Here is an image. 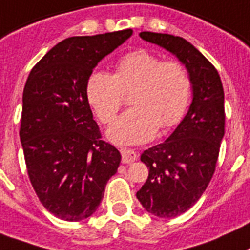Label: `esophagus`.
<instances>
[{"label": "esophagus", "mask_w": 250, "mask_h": 250, "mask_svg": "<svg viewBox=\"0 0 250 250\" xmlns=\"http://www.w3.org/2000/svg\"><path fill=\"white\" fill-rule=\"evenodd\" d=\"M121 157H123V164H131L138 160V153L133 149L127 148H121Z\"/></svg>", "instance_id": "1"}]
</instances>
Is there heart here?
<instances>
[{"label":"heart","mask_w":250,"mask_h":250,"mask_svg":"<svg viewBox=\"0 0 250 250\" xmlns=\"http://www.w3.org/2000/svg\"><path fill=\"white\" fill-rule=\"evenodd\" d=\"M190 78L175 60L160 61L146 49L117 60L112 75L96 71L86 82V98L102 123L110 124L123 106L124 94L131 92V108L108 129L117 144H140L156 135L158 127L176 125L190 98Z\"/></svg>","instance_id":"b5f03b06"}]
</instances>
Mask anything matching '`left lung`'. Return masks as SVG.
Instances as JSON below:
<instances>
[{"label":"left lung","mask_w":250,"mask_h":250,"mask_svg":"<svg viewBox=\"0 0 250 250\" xmlns=\"http://www.w3.org/2000/svg\"><path fill=\"white\" fill-rule=\"evenodd\" d=\"M139 36L176 56L193 89L191 104L174 133L140 156L149 174L137 191L138 201L157 217H176L197 203L213 176L225 134L224 88L214 66L184 38L152 32Z\"/></svg>","instance_id":"obj_1"}]
</instances>
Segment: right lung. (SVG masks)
Returning <instances> with one entry per match:
<instances>
[{
	"instance_id": "obj_1",
	"label": "right lung",
	"mask_w": 250,
	"mask_h": 250,
	"mask_svg": "<svg viewBox=\"0 0 250 250\" xmlns=\"http://www.w3.org/2000/svg\"><path fill=\"white\" fill-rule=\"evenodd\" d=\"M131 34L66 38L33 67L24 86L20 140L29 179L47 211L65 221L96 212L121 162L120 152L101 140L86 82Z\"/></svg>"
}]
</instances>
